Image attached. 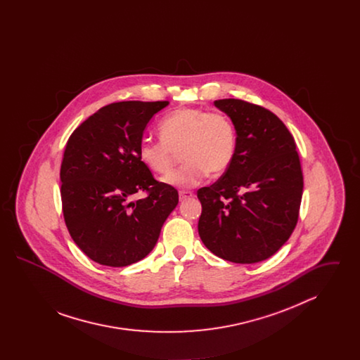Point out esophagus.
Listing matches in <instances>:
<instances>
[{
	"mask_svg": "<svg viewBox=\"0 0 360 360\" xmlns=\"http://www.w3.org/2000/svg\"><path fill=\"white\" fill-rule=\"evenodd\" d=\"M194 197V194L191 191H179V201H186L188 198Z\"/></svg>",
	"mask_w": 360,
	"mask_h": 360,
	"instance_id": "obj_1",
	"label": "esophagus"
}]
</instances>
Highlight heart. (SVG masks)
<instances>
[{
	"instance_id": "obj_1",
	"label": "heart",
	"mask_w": 360,
	"mask_h": 360,
	"mask_svg": "<svg viewBox=\"0 0 360 360\" xmlns=\"http://www.w3.org/2000/svg\"><path fill=\"white\" fill-rule=\"evenodd\" d=\"M160 140L143 139L139 144L141 163L156 174L172 169L181 150V167L167 174L163 182L172 188L200 185L209 172L223 174L236 153V129L225 115L207 113L201 108H181L159 124Z\"/></svg>"
}]
</instances>
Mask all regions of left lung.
<instances>
[{
    "mask_svg": "<svg viewBox=\"0 0 360 360\" xmlns=\"http://www.w3.org/2000/svg\"><path fill=\"white\" fill-rule=\"evenodd\" d=\"M236 129V153L223 176L197 191L198 233L224 260L251 264L273 257L298 220L304 178L295 143L270 110L235 98L214 101Z\"/></svg>",
    "mask_w": 360,
    "mask_h": 360,
    "instance_id": "left-lung-1",
    "label": "left lung"
}]
</instances>
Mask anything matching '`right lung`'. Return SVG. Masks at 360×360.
<instances>
[{"label":"right lung","mask_w":360,"mask_h":360,"mask_svg":"<svg viewBox=\"0 0 360 360\" xmlns=\"http://www.w3.org/2000/svg\"><path fill=\"white\" fill-rule=\"evenodd\" d=\"M169 101H124L101 108L70 136L60 195L70 235L86 257L124 267L147 257L178 205V191L155 181L139 158L147 124ZM146 191V199L131 202Z\"/></svg>","instance_id":"1"}]
</instances>
